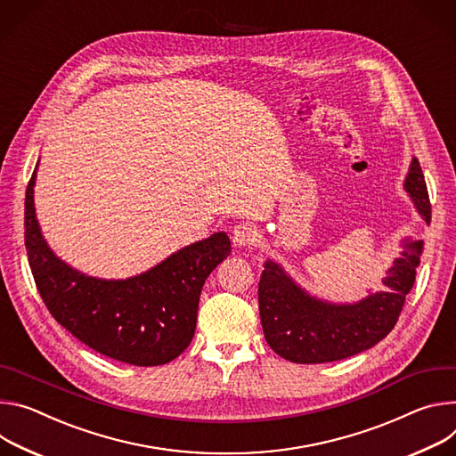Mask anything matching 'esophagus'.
<instances>
[{
  "mask_svg": "<svg viewBox=\"0 0 456 456\" xmlns=\"http://www.w3.org/2000/svg\"><path fill=\"white\" fill-rule=\"evenodd\" d=\"M232 240L239 248H251V246L257 244L259 239H257V232H256L254 226L248 224V223H239L232 230Z\"/></svg>",
  "mask_w": 456,
  "mask_h": 456,
  "instance_id": "1",
  "label": "esophagus"
}]
</instances>
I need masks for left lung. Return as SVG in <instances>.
Listing matches in <instances>:
<instances>
[{
	"instance_id": "8db88e82",
	"label": "left lung",
	"mask_w": 456,
	"mask_h": 456,
	"mask_svg": "<svg viewBox=\"0 0 456 456\" xmlns=\"http://www.w3.org/2000/svg\"><path fill=\"white\" fill-rule=\"evenodd\" d=\"M403 190L429 224V195L417 158L410 165ZM422 246V240L402 239L400 257L382 279L384 289L351 305H335L310 295L279 263L268 259L259 281V314L268 346L279 357L297 364L342 361L373 347L398 321L415 284Z\"/></svg>"
}]
</instances>
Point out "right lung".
I'll return each instance as SVG.
<instances>
[{
	"instance_id": "add662e5",
	"label": "right lung",
	"mask_w": 456,
	"mask_h": 456,
	"mask_svg": "<svg viewBox=\"0 0 456 456\" xmlns=\"http://www.w3.org/2000/svg\"><path fill=\"white\" fill-rule=\"evenodd\" d=\"M36 172L37 165L25 195V246L48 312L83 344L114 361L161 366L179 357L193 338L202 284L230 256V237L217 232L128 279L85 275L43 239L34 208Z\"/></svg>"
}]
</instances>
